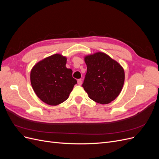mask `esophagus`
Wrapping results in <instances>:
<instances>
[{
  "label": "esophagus",
  "instance_id": "1",
  "mask_svg": "<svg viewBox=\"0 0 159 159\" xmlns=\"http://www.w3.org/2000/svg\"><path fill=\"white\" fill-rule=\"evenodd\" d=\"M78 84L79 85H81V84H82V80H81V79H79L78 80Z\"/></svg>",
  "mask_w": 159,
  "mask_h": 159
}]
</instances>
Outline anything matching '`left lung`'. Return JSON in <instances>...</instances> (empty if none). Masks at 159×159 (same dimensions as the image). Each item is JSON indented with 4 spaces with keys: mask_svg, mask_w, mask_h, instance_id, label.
Returning a JSON list of instances; mask_svg holds the SVG:
<instances>
[{
    "mask_svg": "<svg viewBox=\"0 0 159 159\" xmlns=\"http://www.w3.org/2000/svg\"><path fill=\"white\" fill-rule=\"evenodd\" d=\"M87 73L82 84L89 98L100 104H108L121 93L125 81L123 67L103 52L86 56Z\"/></svg>",
    "mask_w": 159,
    "mask_h": 159,
    "instance_id": "obj_1",
    "label": "left lung"
}]
</instances>
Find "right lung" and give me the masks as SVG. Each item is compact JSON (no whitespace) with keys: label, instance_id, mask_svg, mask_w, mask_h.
I'll use <instances>...</instances> for the list:
<instances>
[{"label":"right lung","instance_id":"obj_1","mask_svg":"<svg viewBox=\"0 0 159 159\" xmlns=\"http://www.w3.org/2000/svg\"><path fill=\"white\" fill-rule=\"evenodd\" d=\"M66 57L56 54L38 61L30 71V82L43 102L57 105L69 98L77 81L66 68Z\"/></svg>","mask_w":159,"mask_h":159}]
</instances>
